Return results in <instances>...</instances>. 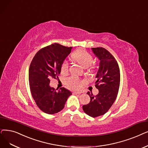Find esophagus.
Masks as SVG:
<instances>
[{"mask_svg":"<svg viewBox=\"0 0 148 148\" xmlns=\"http://www.w3.org/2000/svg\"><path fill=\"white\" fill-rule=\"evenodd\" d=\"M82 92H73V94H80Z\"/></svg>","mask_w":148,"mask_h":148,"instance_id":"esophagus-1","label":"esophagus"}]
</instances>
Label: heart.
Here are the masks:
<instances>
[{
	"instance_id": "1",
	"label": "heart",
	"mask_w": 148,
	"mask_h": 148,
	"mask_svg": "<svg viewBox=\"0 0 148 148\" xmlns=\"http://www.w3.org/2000/svg\"><path fill=\"white\" fill-rule=\"evenodd\" d=\"M73 59L78 62L84 68H94V65H92L93 57L92 55L88 53L87 51L83 49H79L76 50L71 56ZM68 63L66 61H63L61 65V72L66 73L68 71ZM66 86L72 89H78L81 86V82L79 79L75 76H71L67 78L65 80Z\"/></svg>"
}]
</instances>
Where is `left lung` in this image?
<instances>
[{
	"mask_svg": "<svg viewBox=\"0 0 148 148\" xmlns=\"http://www.w3.org/2000/svg\"><path fill=\"white\" fill-rule=\"evenodd\" d=\"M94 54L100 60L99 68L95 77V87L99 94L94 95L88 92L91 100L83 106L84 112L92 117L104 115L113 105L118 94L120 73L117 62L105 48H92Z\"/></svg>",
	"mask_w": 148,
	"mask_h": 148,
	"instance_id": "8db88e82",
	"label": "left lung"
}]
</instances>
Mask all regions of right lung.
Returning a JSON list of instances; mask_svg holds the SVG:
<instances>
[{"label":"right lung","instance_id":"obj_1","mask_svg":"<svg viewBox=\"0 0 148 148\" xmlns=\"http://www.w3.org/2000/svg\"><path fill=\"white\" fill-rule=\"evenodd\" d=\"M72 47L53 43L36 54L29 68V84L32 97L43 112L54 114L62 111L72 94L65 88L58 91L49 86L50 80L56 79L61 71V65Z\"/></svg>","mask_w":148,"mask_h":148}]
</instances>
